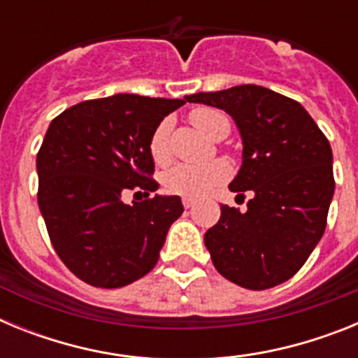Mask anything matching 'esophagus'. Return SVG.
I'll return each mask as SVG.
<instances>
[{
    "label": "esophagus",
    "mask_w": 358,
    "mask_h": 358,
    "mask_svg": "<svg viewBox=\"0 0 358 358\" xmlns=\"http://www.w3.org/2000/svg\"><path fill=\"white\" fill-rule=\"evenodd\" d=\"M182 206L186 208V210H189V208H194L195 206V201L194 199H182Z\"/></svg>",
    "instance_id": "obj_1"
}]
</instances>
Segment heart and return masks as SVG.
I'll return each instance as SVG.
<instances>
[{
	"instance_id": "heart-1",
	"label": "heart",
	"mask_w": 358,
	"mask_h": 358,
	"mask_svg": "<svg viewBox=\"0 0 358 358\" xmlns=\"http://www.w3.org/2000/svg\"><path fill=\"white\" fill-rule=\"evenodd\" d=\"M189 120L195 127L206 132L208 136L220 140L229 132V120L224 113L211 107H197L189 113ZM172 120L164 118L159 122L148 141V150L154 163L163 166L172 159V145H170ZM231 169L222 159L211 161L206 164L179 163L163 173V188L172 195H181L186 199H202L210 195L213 189L229 181Z\"/></svg>"
}]
</instances>
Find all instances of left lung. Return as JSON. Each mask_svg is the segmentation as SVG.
Instances as JSON below:
<instances>
[{"instance_id":"obj_1","label":"left lung","mask_w":358,"mask_h":358,"mask_svg":"<svg viewBox=\"0 0 358 358\" xmlns=\"http://www.w3.org/2000/svg\"><path fill=\"white\" fill-rule=\"evenodd\" d=\"M233 116L243 163L229 185L248 210L220 206L204 243L215 268L249 290L290 280L327 229L335 179L327 136L299 102L255 84L186 96Z\"/></svg>"}]
</instances>
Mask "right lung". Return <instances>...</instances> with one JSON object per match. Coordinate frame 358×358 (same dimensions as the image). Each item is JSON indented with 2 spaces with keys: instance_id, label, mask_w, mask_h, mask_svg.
Returning <instances> with one entry per match:
<instances>
[{
  "instance_id": "1",
  "label": "right lung",
  "mask_w": 358,
  "mask_h": 358,
  "mask_svg": "<svg viewBox=\"0 0 358 358\" xmlns=\"http://www.w3.org/2000/svg\"><path fill=\"white\" fill-rule=\"evenodd\" d=\"M186 100L140 94L85 100L52 120L37 152V202L62 264L82 281L120 289L157 264L181 199L157 189L148 141ZM134 189L145 199L129 207Z\"/></svg>"
}]
</instances>
